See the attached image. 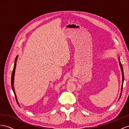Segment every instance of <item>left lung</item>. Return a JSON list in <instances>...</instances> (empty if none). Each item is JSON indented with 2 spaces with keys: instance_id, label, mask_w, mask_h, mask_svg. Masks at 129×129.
Segmentation results:
<instances>
[{
  "instance_id": "1",
  "label": "left lung",
  "mask_w": 129,
  "mask_h": 129,
  "mask_svg": "<svg viewBox=\"0 0 129 129\" xmlns=\"http://www.w3.org/2000/svg\"><path fill=\"white\" fill-rule=\"evenodd\" d=\"M119 64H120V68H121V72H122V87H121V91H122V90H123V83H124V72H123V66H122V64L121 63V62L120 61V59H119ZM121 94H120V96L119 97V99L121 97Z\"/></svg>"
}]
</instances>
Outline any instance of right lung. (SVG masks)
<instances>
[{
	"label": "right lung",
	"mask_w": 129,
	"mask_h": 129,
	"mask_svg": "<svg viewBox=\"0 0 129 129\" xmlns=\"http://www.w3.org/2000/svg\"><path fill=\"white\" fill-rule=\"evenodd\" d=\"M17 56L15 58V63H14V69H13V70H12V75H11V87H12V89L14 91V94H15V96L16 98V101H17V104L19 105V104L18 101H17V97H16V95L15 94V89H14V76H15V69H16V61H17Z\"/></svg>",
	"instance_id": "obj_1"
}]
</instances>
